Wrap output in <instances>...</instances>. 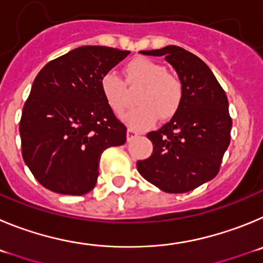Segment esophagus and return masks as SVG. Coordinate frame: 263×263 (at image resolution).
Masks as SVG:
<instances>
[{"mask_svg": "<svg viewBox=\"0 0 263 263\" xmlns=\"http://www.w3.org/2000/svg\"><path fill=\"white\" fill-rule=\"evenodd\" d=\"M137 136H139V132H136L135 129L128 128V131H127V140L132 141L134 139H136Z\"/></svg>", "mask_w": 263, "mask_h": 263, "instance_id": "esophagus-1", "label": "esophagus"}]
</instances>
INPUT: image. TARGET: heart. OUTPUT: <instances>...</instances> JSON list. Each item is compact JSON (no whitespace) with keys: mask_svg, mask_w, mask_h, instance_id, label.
<instances>
[{"mask_svg":"<svg viewBox=\"0 0 263 263\" xmlns=\"http://www.w3.org/2000/svg\"><path fill=\"white\" fill-rule=\"evenodd\" d=\"M127 82L131 86H143L136 99L139 107L124 115V120L137 129L152 127L158 118L169 119L179 110L183 99V86L176 76L157 61L137 58L126 67ZM101 93L115 114H122L127 105L126 85L112 70L103 73L99 80Z\"/></svg>","mask_w":263,"mask_h":263,"instance_id":"obj_1","label":"heart"}]
</instances>
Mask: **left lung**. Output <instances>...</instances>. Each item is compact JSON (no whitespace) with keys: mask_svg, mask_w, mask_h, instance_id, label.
<instances>
[{"mask_svg":"<svg viewBox=\"0 0 263 263\" xmlns=\"http://www.w3.org/2000/svg\"><path fill=\"white\" fill-rule=\"evenodd\" d=\"M140 53L165 56L182 82L183 99L165 126L146 135L153 153L137 161V170L165 193H187L219 172L231 141L228 98L207 64L191 52L166 46Z\"/></svg>","mask_w":263,"mask_h":263,"instance_id":"8db88e82","label":"left lung"}]
</instances>
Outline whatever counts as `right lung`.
Returning <instances> with one entry per match:
<instances>
[{
  "mask_svg": "<svg viewBox=\"0 0 263 263\" xmlns=\"http://www.w3.org/2000/svg\"><path fill=\"white\" fill-rule=\"evenodd\" d=\"M129 51L84 46L37 73L22 111L20 134L28 169L46 189L64 195L93 190L105 149L126 143V126L101 93L99 80Z\"/></svg>",
  "mask_w": 263,
  "mask_h": 263,
  "instance_id": "1",
  "label": "right lung"
}]
</instances>
